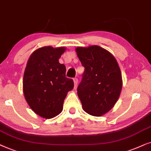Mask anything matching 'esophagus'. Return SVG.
Segmentation results:
<instances>
[{"instance_id": "34e87169", "label": "esophagus", "mask_w": 151, "mask_h": 151, "mask_svg": "<svg viewBox=\"0 0 151 151\" xmlns=\"http://www.w3.org/2000/svg\"><path fill=\"white\" fill-rule=\"evenodd\" d=\"M73 80H74V88H76L78 83V79L77 78H74Z\"/></svg>"}]
</instances>
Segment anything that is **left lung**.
Returning a JSON list of instances; mask_svg holds the SVG:
<instances>
[{
    "label": "left lung",
    "instance_id": "8db88e82",
    "mask_svg": "<svg viewBox=\"0 0 151 151\" xmlns=\"http://www.w3.org/2000/svg\"><path fill=\"white\" fill-rule=\"evenodd\" d=\"M85 70L77 94L83 109L99 116L111 110L119 99L122 88L120 68L113 55L98 45L76 48Z\"/></svg>",
    "mask_w": 151,
    "mask_h": 151
}]
</instances>
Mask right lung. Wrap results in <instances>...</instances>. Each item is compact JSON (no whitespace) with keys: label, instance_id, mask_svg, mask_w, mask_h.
<instances>
[{"label":"right lung","instance_id":"1","mask_svg":"<svg viewBox=\"0 0 151 151\" xmlns=\"http://www.w3.org/2000/svg\"><path fill=\"white\" fill-rule=\"evenodd\" d=\"M65 47H43L35 50L26 65L23 88L28 105L35 113L51 119L63 110L68 92L74 81L65 77V66L59 62Z\"/></svg>","mask_w":151,"mask_h":151}]
</instances>
